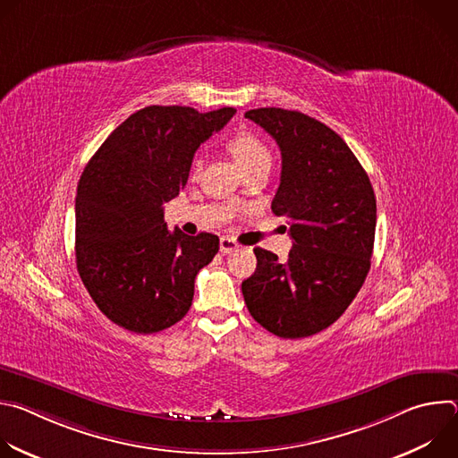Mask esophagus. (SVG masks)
<instances>
[{
    "label": "esophagus",
    "mask_w": 458,
    "mask_h": 458,
    "mask_svg": "<svg viewBox=\"0 0 458 458\" xmlns=\"http://www.w3.org/2000/svg\"><path fill=\"white\" fill-rule=\"evenodd\" d=\"M219 250H221V253H232V251H235V250H239V244H237V241L233 239V237H228V235H223L221 237V242H219Z\"/></svg>",
    "instance_id": "1"
}]
</instances>
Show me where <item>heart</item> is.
<instances>
[{"mask_svg":"<svg viewBox=\"0 0 458 458\" xmlns=\"http://www.w3.org/2000/svg\"><path fill=\"white\" fill-rule=\"evenodd\" d=\"M226 147L244 172L272 161V156H270V150L267 148V145L257 136H253L251 132H239V134L232 136L228 140ZM199 168H201V163H199V159H195L191 174L198 175Z\"/></svg>","mask_w":458,"mask_h":458,"instance_id":"obj_1","label":"heart"}]
</instances>
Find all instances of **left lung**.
<instances>
[{"mask_svg": "<svg viewBox=\"0 0 458 458\" xmlns=\"http://www.w3.org/2000/svg\"><path fill=\"white\" fill-rule=\"evenodd\" d=\"M281 148L272 212L288 219L286 263L255 248L242 281L251 317L270 334L302 339L332 326L362 288L371 265L377 203L369 177L343 138L324 123L284 108L244 114Z\"/></svg>", "mask_w": 458, "mask_h": 458, "instance_id": "obj_1", "label": "left lung"}]
</instances>
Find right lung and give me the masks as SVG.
Returning <instances> with one entry per match:
<instances>
[{
  "label": "right lung",
  "instance_id": "obj_1",
  "mask_svg": "<svg viewBox=\"0 0 458 458\" xmlns=\"http://www.w3.org/2000/svg\"><path fill=\"white\" fill-rule=\"evenodd\" d=\"M225 106L152 105L124 119L85 166L76 195V265L96 306L134 334H157L190 310L214 233L170 232L163 205L184 188L193 154L233 117Z\"/></svg>",
  "mask_w": 458,
  "mask_h": 458
}]
</instances>
